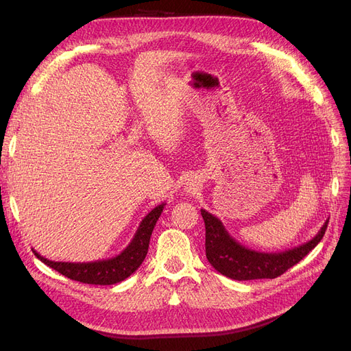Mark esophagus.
<instances>
[{"label":"esophagus","instance_id":"1","mask_svg":"<svg viewBox=\"0 0 351 351\" xmlns=\"http://www.w3.org/2000/svg\"><path fill=\"white\" fill-rule=\"evenodd\" d=\"M197 180L196 178H192V180H189V182L186 183V189H184V192L186 193H189V195H195V192L197 190Z\"/></svg>","mask_w":351,"mask_h":351}]
</instances>
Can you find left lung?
I'll return each mask as SVG.
<instances>
[{"instance_id": "8db88e82", "label": "left lung", "mask_w": 351, "mask_h": 351, "mask_svg": "<svg viewBox=\"0 0 351 351\" xmlns=\"http://www.w3.org/2000/svg\"><path fill=\"white\" fill-rule=\"evenodd\" d=\"M200 214L205 221V249L209 263L219 274L237 281L280 277L317 246L328 227L326 219L312 240L284 252L265 253L247 249L232 239L221 219L210 212L200 209Z\"/></svg>"}]
</instances>
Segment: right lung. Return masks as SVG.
Here are the masks:
<instances>
[{"mask_svg": "<svg viewBox=\"0 0 351 351\" xmlns=\"http://www.w3.org/2000/svg\"><path fill=\"white\" fill-rule=\"evenodd\" d=\"M165 204L155 206L149 214H147L139 228H137L134 237L120 254H117L110 259L93 261V262H56L49 261L32 249L35 256L40 259L49 268L58 271L64 277L79 281L83 284H95V285H111L121 282L141 267L146 258L147 249H149V240L158 218L161 217V212Z\"/></svg>", "mask_w": 351, "mask_h": 351, "instance_id": "1", "label": "right lung"}]
</instances>
